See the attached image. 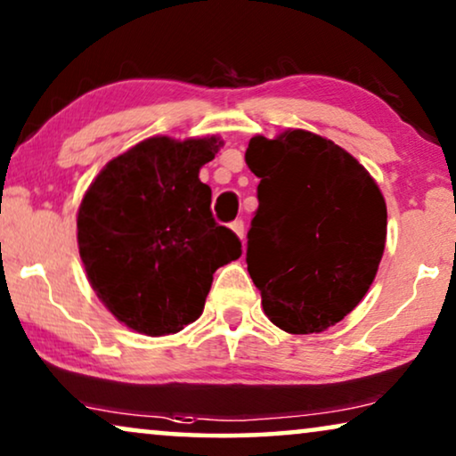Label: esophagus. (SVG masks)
I'll return each mask as SVG.
<instances>
[{
    "mask_svg": "<svg viewBox=\"0 0 456 456\" xmlns=\"http://www.w3.org/2000/svg\"><path fill=\"white\" fill-rule=\"evenodd\" d=\"M232 229L240 240H244V221H241V218H235V221L232 223Z\"/></svg>",
    "mask_w": 456,
    "mask_h": 456,
    "instance_id": "obj_1",
    "label": "esophagus"
}]
</instances>
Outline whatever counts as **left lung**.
<instances>
[{
    "label": "left lung",
    "mask_w": 456,
    "mask_h": 456,
    "mask_svg": "<svg viewBox=\"0 0 456 456\" xmlns=\"http://www.w3.org/2000/svg\"><path fill=\"white\" fill-rule=\"evenodd\" d=\"M246 162L260 179L246 263L266 317L289 333L339 323L384 256L379 187L348 151L300 129L254 137Z\"/></svg>",
    "instance_id": "left-lung-1"
}]
</instances>
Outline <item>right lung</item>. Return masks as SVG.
<instances>
[{"instance_id": "1", "label": "right lung", "mask_w": 456, "mask_h": 456, "mask_svg": "<svg viewBox=\"0 0 456 456\" xmlns=\"http://www.w3.org/2000/svg\"><path fill=\"white\" fill-rule=\"evenodd\" d=\"M215 137H150L108 162L77 216L87 277L114 317L145 336L177 333L202 314L212 273L241 256L198 179Z\"/></svg>"}]
</instances>
